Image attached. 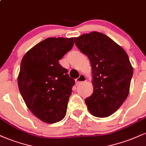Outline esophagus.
<instances>
[{"label": "esophagus", "mask_w": 146, "mask_h": 146, "mask_svg": "<svg viewBox=\"0 0 146 146\" xmlns=\"http://www.w3.org/2000/svg\"><path fill=\"white\" fill-rule=\"evenodd\" d=\"M86 80V76H85L84 75L81 74L78 79H76V80H75V84H76V85L80 84L84 82H85Z\"/></svg>", "instance_id": "34e87169"}]
</instances>
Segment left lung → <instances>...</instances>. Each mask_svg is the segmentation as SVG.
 I'll use <instances>...</instances> for the list:
<instances>
[{
	"mask_svg": "<svg viewBox=\"0 0 146 146\" xmlns=\"http://www.w3.org/2000/svg\"><path fill=\"white\" fill-rule=\"evenodd\" d=\"M90 62L93 93L85 99L93 116L113 115L128 97L133 69L123 48L103 33L93 31L74 38Z\"/></svg>",
	"mask_w": 146,
	"mask_h": 146,
	"instance_id": "1",
	"label": "left lung"
}]
</instances>
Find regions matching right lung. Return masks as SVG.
Here are the masks:
<instances>
[{
    "instance_id": "right-lung-1",
    "label": "right lung",
    "mask_w": 146,
    "mask_h": 146,
    "mask_svg": "<svg viewBox=\"0 0 146 146\" xmlns=\"http://www.w3.org/2000/svg\"><path fill=\"white\" fill-rule=\"evenodd\" d=\"M73 38H48L35 45L22 60L18 84L27 106L41 121L63 119L75 80L59 60L73 48Z\"/></svg>"
}]
</instances>
